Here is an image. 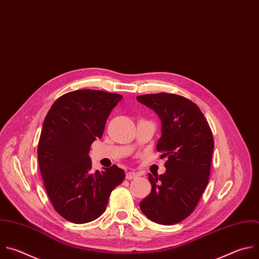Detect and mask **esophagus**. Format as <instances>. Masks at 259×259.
<instances>
[{
	"label": "esophagus",
	"mask_w": 259,
	"mask_h": 259,
	"mask_svg": "<svg viewBox=\"0 0 259 259\" xmlns=\"http://www.w3.org/2000/svg\"><path fill=\"white\" fill-rule=\"evenodd\" d=\"M138 176L139 175L135 171H127L125 175V178H126V180H133V179H136Z\"/></svg>",
	"instance_id": "34e87169"
}]
</instances>
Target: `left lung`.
Returning <instances> with one entry per match:
<instances>
[{
	"instance_id": "obj_1",
	"label": "left lung",
	"mask_w": 259,
	"mask_h": 259,
	"mask_svg": "<svg viewBox=\"0 0 259 259\" xmlns=\"http://www.w3.org/2000/svg\"><path fill=\"white\" fill-rule=\"evenodd\" d=\"M161 120L157 151L167 157L163 175L149 174L151 193L140 203L152 222L170 226L188 218L208 184L214 142L199 107L189 99L167 93L138 96Z\"/></svg>"
}]
</instances>
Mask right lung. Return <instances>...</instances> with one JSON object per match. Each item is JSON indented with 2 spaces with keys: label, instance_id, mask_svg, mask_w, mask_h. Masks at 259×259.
<instances>
[{
  "label": "right lung",
  "instance_id": "right-lung-1",
  "mask_svg": "<svg viewBox=\"0 0 259 259\" xmlns=\"http://www.w3.org/2000/svg\"><path fill=\"white\" fill-rule=\"evenodd\" d=\"M122 98L97 90L70 92L57 99L45 117L37 146L40 175L54 209L71 223L101 217L112 190L125 178L116 165L93 172L89 156Z\"/></svg>",
  "mask_w": 259,
  "mask_h": 259
}]
</instances>
